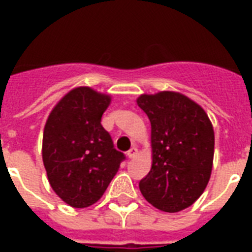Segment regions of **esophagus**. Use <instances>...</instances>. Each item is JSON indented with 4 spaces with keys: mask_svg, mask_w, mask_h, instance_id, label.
Masks as SVG:
<instances>
[{
    "mask_svg": "<svg viewBox=\"0 0 252 252\" xmlns=\"http://www.w3.org/2000/svg\"><path fill=\"white\" fill-rule=\"evenodd\" d=\"M137 154H138V150H137V148H130L129 150H128V153H126V157L128 158H130V159H132V158H136L137 157Z\"/></svg>",
    "mask_w": 252,
    "mask_h": 252,
    "instance_id": "1",
    "label": "esophagus"
}]
</instances>
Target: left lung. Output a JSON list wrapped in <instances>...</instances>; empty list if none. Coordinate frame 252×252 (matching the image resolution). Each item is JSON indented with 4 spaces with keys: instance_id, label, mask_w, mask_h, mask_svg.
Segmentation results:
<instances>
[{
    "instance_id": "obj_1",
    "label": "left lung",
    "mask_w": 252,
    "mask_h": 252,
    "mask_svg": "<svg viewBox=\"0 0 252 252\" xmlns=\"http://www.w3.org/2000/svg\"><path fill=\"white\" fill-rule=\"evenodd\" d=\"M136 102L152 126V168L140 180V191L159 211H183L199 199L211 178L213 126L203 107L176 91L142 94Z\"/></svg>"
}]
</instances>
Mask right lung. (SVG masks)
Instances as JSON below:
<instances>
[{
    "label": "right lung",
    "mask_w": 252,
    "mask_h": 252,
    "mask_svg": "<svg viewBox=\"0 0 252 252\" xmlns=\"http://www.w3.org/2000/svg\"><path fill=\"white\" fill-rule=\"evenodd\" d=\"M110 103L111 95L76 87L57 102L45 123L41 156L48 182L73 208L96 203L126 158L100 124Z\"/></svg>",
    "instance_id": "1"
}]
</instances>
